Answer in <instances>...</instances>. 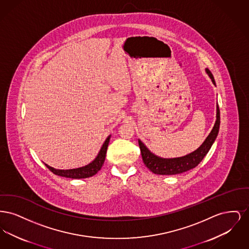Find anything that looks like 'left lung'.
Returning a JSON list of instances; mask_svg holds the SVG:
<instances>
[{
  "label": "left lung",
  "mask_w": 249,
  "mask_h": 249,
  "mask_svg": "<svg viewBox=\"0 0 249 249\" xmlns=\"http://www.w3.org/2000/svg\"><path fill=\"white\" fill-rule=\"evenodd\" d=\"M205 71L211 78L213 85H215L212 72L207 68L205 69ZM219 125H220V114H219L218 105H216V119H215L213 129L210 131L209 135L206 137V139L196 150H194L190 154L178 157V158L165 159V158L159 157L154 153H152L146 147V145L140 139H138L139 146L141 149V154H142V161L144 165L146 166L152 173L157 175H161V176L178 175L195 168L201 162L202 159L205 157V155L207 154L208 151L210 150L212 144L218 134Z\"/></svg>",
  "instance_id": "left-lung-1"
}]
</instances>
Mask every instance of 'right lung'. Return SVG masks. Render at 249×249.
Listing matches in <instances>:
<instances>
[{"instance_id":"obj_1","label":"right lung","mask_w":249,"mask_h":249,"mask_svg":"<svg viewBox=\"0 0 249 249\" xmlns=\"http://www.w3.org/2000/svg\"><path fill=\"white\" fill-rule=\"evenodd\" d=\"M111 135H109L106 139L105 142L103 143L100 151L98 155L96 156L94 160L87 164V165L79 167V168H74V169H68V170H60V169H55L51 166L46 164L45 165L48 167V169L56 176L62 177V178H71V179H81V178H88L90 177H93L96 175L104 165L105 160H106V155H107V147L109 144Z\"/></svg>"}]
</instances>
